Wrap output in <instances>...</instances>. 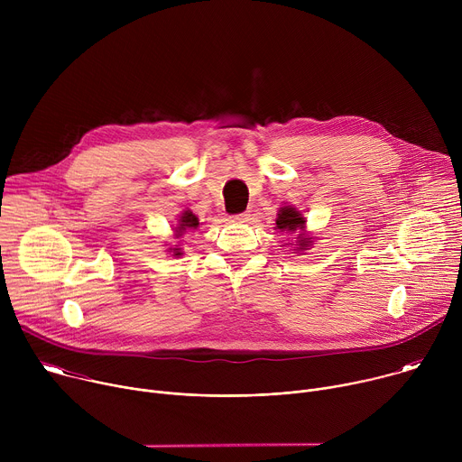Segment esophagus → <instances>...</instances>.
<instances>
[{
    "mask_svg": "<svg viewBox=\"0 0 462 462\" xmlns=\"http://www.w3.org/2000/svg\"><path fill=\"white\" fill-rule=\"evenodd\" d=\"M234 221H236V223H248V221H250V214H248V212H243V214L236 216Z\"/></svg>",
    "mask_w": 462,
    "mask_h": 462,
    "instance_id": "esophagus-1",
    "label": "esophagus"
}]
</instances>
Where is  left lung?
I'll list each match as a JSON object with an SVG mask.
<instances>
[{
	"label": "left lung",
	"instance_id": "obj_1",
	"mask_svg": "<svg viewBox=\"0 0 462 462\" xmlns=\"http://www.w3.org/2000/svg\"><path fill=\"white\" fill-rule=\"evenodd\" d=\"M307 221L303 217V214L292 207V205H287V207H282L278 210V217H276V226L274 230L276 232H283V234H294V243H285L283 246H291V250H296V252H305L309 250V246L312 245V236L307 232Z\"/></svg>",
	"mask_w": 462,
	"mask_h": 462
}]
</instances>
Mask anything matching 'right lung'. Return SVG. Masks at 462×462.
Returning <instances> with one entry per match:
<instances>
[{"instance_id":"right-lung-1","label":"right lung","mask_w":462,"mask_h":462,"mask_svg":"<svg viewBox=\"0 0 462 462\" xmlns=\"http://www.w3.org/2000/svg\"><path fill=\"white\" fill-rule=\"evenodd\" d=\"M197 228H199V217H197L191 210L186 208V210L179 216L177 226H173L171 230H173V237L179 239V237H182L188 230H197ZM166 252H170V254H173V255L177 257V255L182 254V248H180L179 245H173V246H168Z\"/></svg>"}]
</instances>
